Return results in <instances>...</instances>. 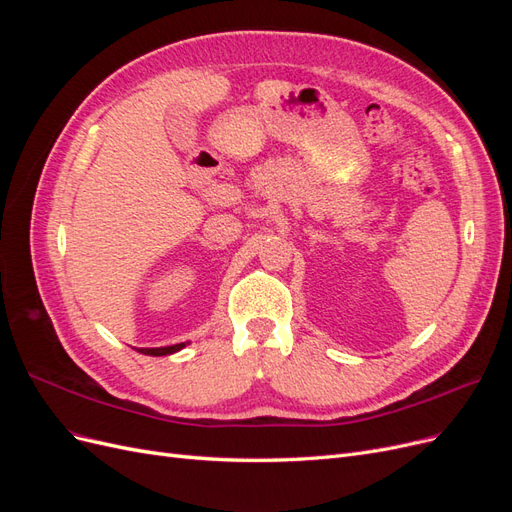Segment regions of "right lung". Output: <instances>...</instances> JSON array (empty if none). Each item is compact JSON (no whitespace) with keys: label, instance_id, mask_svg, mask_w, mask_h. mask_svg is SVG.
Listing matches in <instances>:
<instances>
[{"label":"right lung","instance_id":"1","mask_svg":"<svg viewBox=\"0 0 512 512\" xmlns=\"http://www.w3.org/2000/svg\"><path fill=\"white\" fill-rule=\"evenodd\" d=\"M190 342H181V344H175V346H164V348H141L138 352L143 354H149V356H166V354H173V352H179L181 348L188 346Z\"/></svg>","mask_w":512,"mask_h":512}]
</instances>
